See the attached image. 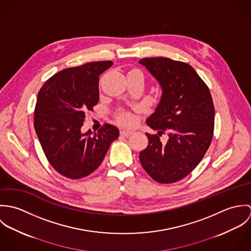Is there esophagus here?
<instances>
[{
	"label": "esophagus",
	"instance_id": "1",
	"mask_svg": "<svg viewBox=\"0 0 251 251\" xmlns=\"http://www.w3.org/2000/svg\"><path fill=\"white\" fill-rule=\"evenodd\" d=\"M132 133H133V131H132V130H127V129H122V130H121V135L126 136V137H127V136L131 135Z\"/></svg>",
	"mask_w": 251,
	"mask_h": 251
}]
</instances>
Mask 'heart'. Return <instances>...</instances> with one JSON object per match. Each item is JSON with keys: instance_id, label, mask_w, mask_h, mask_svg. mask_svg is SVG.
<instances>
[{"instance_id": "heart-1", "label": "heart", "mask_w": 251, "mask_h": 251, "mask_svg": "<svg viewBox=\"0 0 251 251\" xmlns=\"http://www.w3.org/2000/svg\"><path fill=\"white\" fill-rule=\"evenodd\" d=\"M136 72H138V71H136ZM117 119H118V122L124 126H131V125H133V123L135 121L133 114H131L130 112H126V111L120 112L117 116Z\"/></svg>"}]
</instances>
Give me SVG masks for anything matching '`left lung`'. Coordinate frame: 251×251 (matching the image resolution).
Wrapping results in <instances>:
<instances>
[{
	"mask_svg": "<svg viewBox=\"0 0 251 251\" xmlns=\"http://www.w3.org/2000/svg\"><path fill=\"white\" fill-rule=\"evenodd\" d=\"M141 65L162 88V96L147 125L156 134L146 133L149 145L140 151L145 171L160 183L186 177L208 151L215 128V106L206 83L183 62L168 58H144ZM162 134L168 141L162 142Z\"/></svg>",
	"mask_w": 251,
	"mask_h": 251,
	"instance_id": "obj_1",
	"label": "left lung"
}]
</instances>
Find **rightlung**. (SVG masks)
<instances>
[{
  "label": "right lung",
  "instance_id": "add662e5",
  "mask_svg": "<svg viewBox=\"0 0 251 251\" xmlns=\"http://www.w3.org/2000/svg\"><path fill=\"white\" fill-rule=\"evenodd\" d=\"M112 61L92 62L57 72L38 92L34 126L52 167L69 179H82L99 168L119 129L105 124L98 132L83 133L87 111L100 99V76Z\"/></svg>",
  "mask_w": 251,
  "mask_h": 251
}]
</instances>
